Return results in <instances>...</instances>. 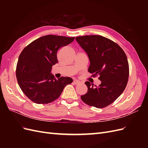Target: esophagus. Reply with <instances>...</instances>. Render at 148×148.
Segmentation results:
<instances>
[{
  "label": "esophagus",
  "mask_w": 148,
  "mask_h": 148,
  "mask_svg": "<svg viewBox=\"0 0 148 148\" xmlns=\"http://www.w3.org/2000/svg\"><path fill=\"white\" fill-rule=\"evenodd\" d=\"M79 83V82L77 79H74L73 80V84H78Z\"/></svg>",
  "instance_id": "34e87169"
}]
</instances>
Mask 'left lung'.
<instances>
[{
  "label": "left lung",
  "mask_w": 148,
  "mask_h": 148,
  "mask_svg": "<svg viewBox=\"0 0 148 148\" xmlns=\"http://www.w3.org/2000/svg\"><path fill=\"white\" fill-rule=\"evenodd\" d=\"M76 40L87 53L90 61L88 71L99 76V86L85 82L88 92L81 96L86 104L103 108L114 102L125 90L128 80L129 65L126 54L117 43L99 35L78 36Z\"/></svg>",
  "instance_id": "1"
}]
</instances>
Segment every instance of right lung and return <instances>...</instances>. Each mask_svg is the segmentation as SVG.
<instances>
[{
  "label": "right lung",
  "mask_w": 148,
  "mask_h": 148,
  "mask_svg": "<svg viewBox=\"0 0 148 148\" xmlns=\"http://www.w3.org/2000/svg\"><path fill=\"white\" fill-rule=\"evenodd\" d=\"M74 39L75 37L44 36L21 51L16 77L22 91L31 101L39 104L51 103L59 98L66 85L73 82L67 77L57 79L50 72L52 66L58 63V51Z\"/></svg>",
  "instance_id": "add662e5"
}]
</instances>
